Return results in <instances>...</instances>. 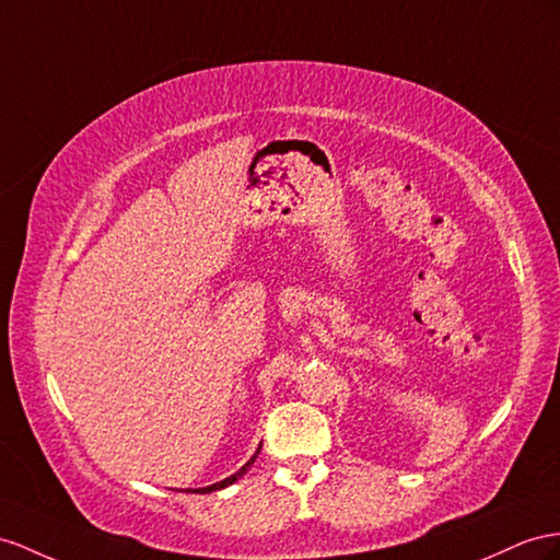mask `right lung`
Returning a JSON list of instances; mask_svg holds the SVG:
<instances>
[{"label": "right lung", "mask_w": 560, "mask_h": 560, "mask_svg": "<svg viewBox=\"0 0 560 560\" xmlns=\"http://www.w3.org/2000/svg\"><path fill=\"white\" fill-rule=\"evenodd\" d=\"M257 454H260V447H257V452L248 458V462L246 464H243L236 472H234V476H229V478H224L222 482H214V485H210V487H200V490H186V492H198V494H208V492H218V490H224V487H229V485H234L241 476H246V472H248V468L255 464V458H257Z\"/></svg>", "instance_id": "add662e5"}]
</instances>
